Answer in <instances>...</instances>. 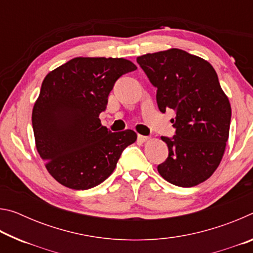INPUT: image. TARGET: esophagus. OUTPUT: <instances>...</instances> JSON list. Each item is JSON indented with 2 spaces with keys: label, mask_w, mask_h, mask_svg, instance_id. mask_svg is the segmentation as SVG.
Instances as JSON below:
<instances>
[{
  "label": "esophagus",
  "mask_w": 253,
  "mask_h": 253,
  "mask_svg": "<svg viewBox=\"0 0 253 253\" xmlns=\"http://www.w3.org/2000/svg\"><path fill=\"white\" fill-rule=\"evenodd\" d=\"M137 139H138V142H140V143H145V142H148V140L151 139V137L138 135V136H137Z\"/></svg>",
  "instance_id": "1"
}]
</instances>
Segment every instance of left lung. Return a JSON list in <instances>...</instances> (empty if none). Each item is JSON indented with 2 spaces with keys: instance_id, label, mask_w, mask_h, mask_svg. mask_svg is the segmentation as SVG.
Here are the masks:
<instances>
[{
  "instance_id": "left-lung-1",
  "label": "left lung",
  "mask_w": 253,
  "mask_h": 253,
  "mask_svg": "<svg viewBox=\"0 0 253 253\" xmlns=\"http://www.w3.org/2000/svg\"><path fill=\"white\" fill-rule=\"evenodd\" d=\"M154 87L162 113L173 109L176 131L168 144L169 157L157 166L161 176L176 186L192 187L215 172L229 138L231 106L214 68L181 49L137 58Z\"/></svg>"
}]
</instances>
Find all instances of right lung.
I'll return each instance as SVG.
<instances>
[{
	"instance_id": "right-lung-1",
	"label": "right lung",
	"mask_w": 253,
	"mask_h": 253,
	"mask_svg": "<svg viewBox=\"0 0 253 253\" xmlns=\"http://www.w3.org/2000/svg\"><path fill=\"white\" fill-rule=\"evenodd\" d=\"M137 69L123 58H74L50 71L32 110L36 146L55 181L88 190L110 176L136 142L131 129L111 132L99 114L118 78Z\"/></svg>"
}]
</instances>
